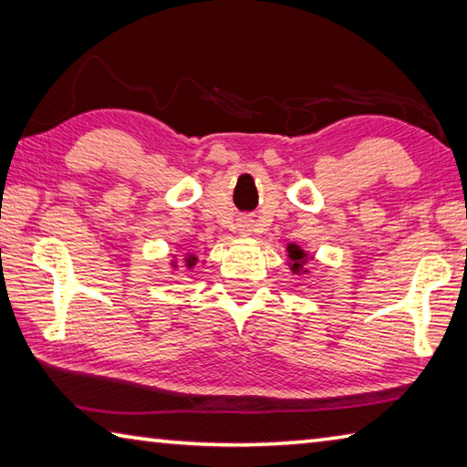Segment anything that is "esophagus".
I'll return each instance as SVG.
<instances>
[{
    "label": "esophagus",
    "mask_w": 467,
    "mask_h": 467,
    "mask_svg": "<svg viewBox=\"0 0 467 467\" xmlns=\"http://www.w3.org/2000/svg\"><path fill=\"white\" fill-rule=\"evenodd\" d=\"M239 231H241V234H243V236H249V234H251V231H253V228H251V223H247V220H243V223L239 224Z\"/></svg>",
    "instance_id": "1"
}]
</instances>
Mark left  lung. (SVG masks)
I'll use <instances>...</instances> for the list:
<instances>
[{"instance_id": "obj_1", "label": "left lung", "mask_w": 467, "mask_h": 467, "mask_svg": "<svg viewBox=\"0 0 467 467\" xmlns=\"http://www.w3.org/2000/svg\"><path fill=\"white\" fill-rule=\"evenodd\" d=\"M286 253H288V265H290L292 272H295L296 275H303V274L309 272V270H306V264H309L311 259H315L309 251H305L296 243H288Z\"/></svg>"}]
</instances>
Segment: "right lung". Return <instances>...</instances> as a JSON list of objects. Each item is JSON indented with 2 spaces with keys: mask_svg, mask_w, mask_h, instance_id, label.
Instances as JSON below:
<instances>
[{
  "mask_svg": "<svg viewBox=\"0 0 467 467\" xmlns=\"http://www.w3.org/2000/svg\"><path fill=\"white\" fill-rule=\"evenodd\" d=\"M200 264H203V262H200V255H195V253H187V255L183 257V265L187 267V270H193V267L200 265ZM169 265H171L172 272H177L179 270V259L172 257Z\"/></svg>",
  "mask_w": 467,
  "mask_h": 467,
  "instance_id": "add662e5",
  "label": "right lung"
}]
</instances>
